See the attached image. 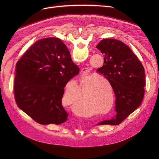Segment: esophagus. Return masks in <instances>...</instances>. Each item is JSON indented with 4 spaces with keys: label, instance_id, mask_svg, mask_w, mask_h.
<instances>
[{
    "label": "esophagus",
    "instance_id": "obj_1",
    "mask_svg": "<svg viewBox=\"0 0 159 159\" xmlns=\"http://www.w3.org/2000/svg\"><path fill=\"white\" fill-rule=\"evenodd\" d=\"M90 72V69L88 68H83L81 70V73H82V76L85 77L86 75Z\"/></svg>",
    "mask_w": 159,
    "mask_h": 159
}]
</instances>
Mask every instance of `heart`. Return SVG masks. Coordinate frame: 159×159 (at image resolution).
Listing matches in <instances>:
<instances>
[{
	"instance_id": "1",
	"label": "heart",
	"mask_w": 159,
	"mask_h": 159,
	"mask_svg": "<svg viewBox=\"0 0 159 159\" xmlns=\"http://www.w3.org/2000/svg\"><path fill=\"white\" fill-rule=\"evenodd\" d=\"M97 77L101 78L107 84H104ZM87 85L88 91L91 97V102L89 101L87 96L86 89ZM79 86L81 91L82 96L80 95V89L77 84H70L66 86L62 95V102L72 111L74 112L77 111L82 114L97 115L107 113L112 109L115 98L112 95L113 85L110 80L102 75L93 76L89 79V77H84L80 80ZM111 99L113 101L112 104ZM91 106L93 107V110L91 109ZM104 110L106 111H104Z\"/></svg>"
}]
</instances>
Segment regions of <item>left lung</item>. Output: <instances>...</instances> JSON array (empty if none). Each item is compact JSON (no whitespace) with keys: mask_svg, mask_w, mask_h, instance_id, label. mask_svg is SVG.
<instances>
[{"mask_svg":"<svg viewBox=\"0 0 159 159\" xmlns=\"http://www.w3.org/2000/svg\"><path fill=\"white\" fill-rule=\"evenodd\" d=\"M104 54V64L97 71L110 80L116 97L115 119L102 124L118 125L140 106L144 96L146 75L137 57L122 42L106 39L96 46Z\"/></svg>","mask_w":159,"mask_h":159,"instance_id":"8db88e82","label":"left lung"}]
</instances>
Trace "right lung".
Instances as JSON below:
<instances>
[{
	"label": "right lung",
	"mask_w": 159,
	"mask_h": 159,
	"mask_svg": "<svg viewBox=\"0 0 159 159\" xmlns=\"http://www.w3.org/2000/svg\"><path fill=\"white\" fill-rule=\"evenodd\" d=\"M79 73L62 40L53 37L39 40L16 62V105L40 124L64 122L68 113L62 104L64 88Z\"/></svg>",
	"instance_id": "obj_1"
}]
</instances>
